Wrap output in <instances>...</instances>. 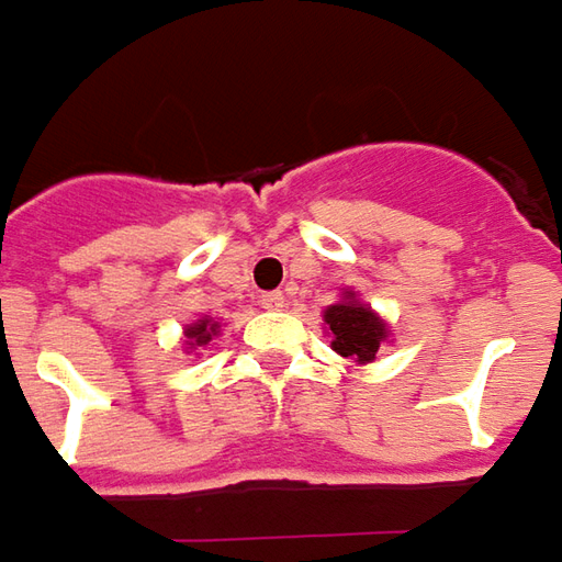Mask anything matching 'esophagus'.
Masks as SVG:
<instances>
[{
	"label": "esophagus",
	"instance_id": "obj_1",
	"mask_svg": "<svg viewBox=\"0 0 562 562\" xmlns=\"http://www.w3.org/2000/svg\"><path fill=\"white\" fill-rule=\"evenodd\" d=\"M261 304H265L267 311H282L285 307V295L282 292H267V295H261Z\"/></svg>",
	"mask_w": 562,
	"mask_h": 562
}]
</instances>
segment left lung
I'll return each instance as SVG.
<instances>
[{"label":"left lung","instance_id":"left-lung-1","mask_svg":"<svg viewBox=\"0 0 562 562\" xmlns=\"http://www.w3.org/2000/svg\"><path fill=\"white\" fill-rule=\"evenodd\" d=\"M323 329L331 338V350L357 366L375 362L378 350L391 341V326L381 319L353 289H345L341 297L323 311Z\"/></svg>","mask_w":562,"mask_h":562}]
</instances>
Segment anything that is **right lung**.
Instances as JSON below:
<instances>
[{"label":"right lung","instance_id":"add662e5","mask_svg":"<svg viewBox=\"0 0 562 562\" xmlns=\"http://www.w3.org/2000/svg\"><path fill=\"white\" fill-rule=\"evenodd\" d=\"M217 335H221V319H215V316H200V319H193V323L184 326V350L187 353L202 350V347L212 345Z\"/></svg>","mask_w":562,"mask_h":562}]
</instances>
